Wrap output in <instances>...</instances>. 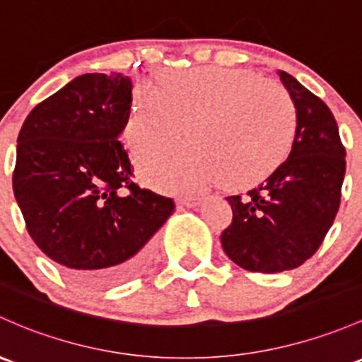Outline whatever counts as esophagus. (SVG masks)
<instances>
[{
  "mask_svg": "<svg viewBox=\"0 0 362 362\" xmlns=\"http://www.w3.org/2000/svg\"><path fill=\"white\" fill-rule=\"evenodd\" d=\"M201 203H203V197L201 196H185V197H180V199H178V204H182V206H187V208H196V206H199Z\"/></svg>",
  "mask_w": 362,
  "mask_h": 362,
  "instance_id": "esophagus-1",
  "label": "esophagus"
}]
</instances>
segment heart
<instances>
[{"label":"heart","instance_id":"1","mask_svg":"<svg viewBox=\"0 0 362 362\" xmlns=\"http://www.w3.org/2000/svg\"><path fill=\"white\" fill-rule=\"evenodd\" d=\"M149 152L139 171L152 187L191 192L211 182L243 189L281 165L290 151L296 111L279 85L245 69L196 67L161 76L159 88L140 83L124 139L135 154Z\"/></svg>","mask_w":362,"mask_h":362}]
</instances>
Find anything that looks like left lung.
I'll list each match as a JSON object with an SVG mask.
<instances>
[{"mask_svg":"<svg viewBox=\"0 0 362 362\" xmlns=\"http://www.w3.org/2000/svg\"><path fill=\"white\" fill-rule=\"evenodd\" d=\"M296 111L288 159L245 196H229L232 223L222 232L227 257L250 272L300 267L317 251L340 206L345 149L328 105L277 71Z\"/></svg>","mask_w":362,"mask_h":362,"instance_id":"obj_1","label":"left lung"}]
</instances>
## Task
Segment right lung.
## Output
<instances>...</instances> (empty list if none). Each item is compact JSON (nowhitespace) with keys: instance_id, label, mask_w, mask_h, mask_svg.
I'll return each instance as SVG.
<instances>
[{"instance_id":"1","label":"right lung","mask_w":362,"mask_h":362,"mask_svg":"<svg viewBox=\"0 0 362 362\" xmlns=\"http://www.w3.org/2000/svg\"><path fill=\"white\" fill-rule=\"evenodd\" d=\"M132 88L121 72L78 76L29 112L17 139L13 194L30 238L91 288L142 271L152 235L175 211L173 199L133 184L117 140Z\"/></svg>"}]
</instances>
